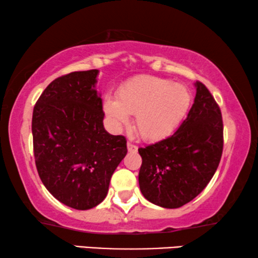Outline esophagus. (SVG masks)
I'll return each instance as SVG.
<instances>
[{
	"label": "esophagus",
	"mask_w": 258,
	"mask_h": 258,
	"mask_svg": "<svg viewBox=\"0 0 258 258\" xmlns=\"http://www.w3.org/2000/svg\"><path fill=\"white\" fill-rule=\"evenodd\" d=\"M128 150L130 151V153H135V151H137V147L135 146V144H133L132 142H128Z\"/></svg>",
	"instance_id": "1"
}]
</instances>
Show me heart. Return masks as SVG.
Listing matches in <instances>:
<instances>
[{
	"label": "heart",
	"mask_w": 258,
	"mask_h": 258,
	"mask_svg": "<svg viewBox=\"0 0 258 258\" xmlns=\"http://www.w3.org/2000/svg\"><path fill=\"white\" fill-rule=\"evenodd\" d=\"M190 93L182 84L155 76H139L119 88L116 100L107 98L104 111L116 128L135 115L136 132L144 140L164 139L179 124L190 104Z\"/></svg>",
	"instance_id": "b5f03b06"
}]
</instances>
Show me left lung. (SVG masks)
<instances>
[{"mask_svg": "<svg viewBox=\"0 0 258 258\" xmlns=\"http://www.w3.org/2000/svg\"><path fill=\"white\" fill-rule=\"evenodd\" d=\"M196 96L186 118L167 139L140 148L141 192L156 206L179 208L208 185L223 151L220 105L209 89L196 81Z\"/></svg>", "mask_w": 258, "mask_h": 258, "instance_id": "obj_1", "label": "left lung"}]
</instances>
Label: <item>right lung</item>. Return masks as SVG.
<instances>
[{
	"label": "right lung",
	"mask_w": 258,
	"mask_h": 258,
	"mask_svg": "<svg viewBox=\"0 0 258 258\" xmlns=\"http://www.w3.org/2000/svg\"><path fill=\"white\" fill-rule=\"evenodd\" d=\"M98 70L59 76L34 107L35 164L48 191L77 210L96 207L111 175L126 155V140L103 126L102 98L95 90Z\"/></svg>",
	"instance_id": "right-lung-1"
}]
</instances>
